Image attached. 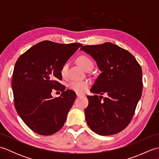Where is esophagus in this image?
Here are the masks:
<instances>
[{
	"mask_svg": "<svg viewBox=\"0 0 159 159\" xmlns=\"http://www.w3.org/2000/svg\"><path fill=\"white\" fill-rule=\"evenodd\" d=\"M84 95H83V94L81 93H76V96L77 97H80V96H83Z\"/></svg>",
	"mask_w": 159,
	"mask_h": 159,
	"instance_id": "1",
	"label": "esophagus"
}]
</instances>
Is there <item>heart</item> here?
<instances>
[{
	"label": "heart",
	"instance_id": "1",
	"mask_svg": "<svg viewBox=\"0 0 159 159\" xmlns=\"http://www.w3.org/2000/svg\"><path fill=\"white\" fill-rule=\"evenodd\" d=\"M77 63L84 70H87V68L92 69L93 66L92 61L89 57L84 55L80 56L77 59ZM67 67H68V65L65 63L61 69V74L63 76L66 74ZM70 87L73 91H75L78 93H84L88 89L89 83L87 80H74L70 83Z\"/></svg>",
	"mask_w": 159,
	"mask_h": 159
}]
</instances>
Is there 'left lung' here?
<instances>
[{
    "mask_svg": "<svg viewBox=\"0 0 159 159\" xmlns=\"http://www.w3.org/2000/svg\"><path fill=\"white\" fill-rule=\"evenodd\" d=\"M80 50L96 62L101 73L87 96V124L100 135H112L126 128L133 117L142 93V70L127 50L113 43L83 46ZM107 96L102 101V95Z\"/></svg>",
    "mask_w": 159,
    "mask_h": 159,
    "instance_id": "obj_1",
    "label": "left lung"
}]
</instances>
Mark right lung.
<instances>
[{
    "mask_svg": "<svg viewBox=\"0 0 159 159\" xmlns=\"http://www.w3.org/2000/svg\"><path fill=\"white\" fill-rule=\"evenodd\" d=\"M82 46L43 41L20 56L15 64L12 90L15 107L30 129L41 135H51L63 126L76 99V93L59 83L61 69ZM52 89L62 92L53 99Z\"/></svg>",
    "mask_w": 159,
    "mask_h": 159,
    "instance_id": "right-lung-1",
    "label": "right lung"
}]
</instances>
